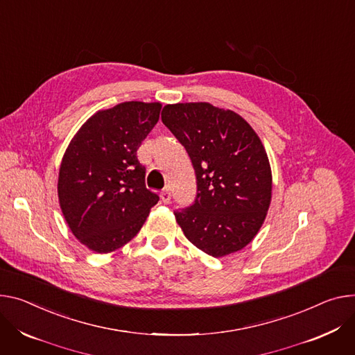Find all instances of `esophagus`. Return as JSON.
<instances>
[{
  "instance_id": "esophagus-1",
  "label": "esophagus",
  "mask_w": 355,
  "mask_h": 355,
  "mask_svg": "<svg viewBox=\"0 0 355 355\" xmlns=\"http://www.w3.org/2000/svg\"><path fill=\"white\" fill-rule=\"evenodd\" d=\"M159 197H161V201H163L164 204H168L170 201H171V192H170V189H163L161 191V194H159Z\"/></svg>"
}]
</instances>
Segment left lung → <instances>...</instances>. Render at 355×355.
<instances>
[{"instance_id":"1","label":"left lung","mask_w":355,"mask_h":355,"mask_svg":"<svg viewBox=\"0 0 355 355\" xmlns=\"http://www.w3.org/2000/svg\"><path fill=\"white\" fill-rule=\"evenodd\" d=\"M161 120L185 147L197 177V197L175 211L187 239L222 257L259 232L272 200V171L250 124L211 103L167 105Z\"/></svg>"}]
</instances>
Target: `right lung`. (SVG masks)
I'll use <instances>...</instances> for the list:
<instances>
[{
	"instance_id": "add662e5",
	"label": "right lung",
	"mask_w": 355,
	"mask_h": 355,
	"mask_svg": "<svg viewBox=\"0 0 355 355\" xmlns=\"http://www.w3.org/2000/svg\"><path fill=\"white\" fill-rule=\"evenodd\" d=\"M159 110L158 102H124L99 110L63 154L59 205L72 234L93 252L109 253L130 242L158 202L146 188L137 150Z\"/></svg>"
}]
</instances>
